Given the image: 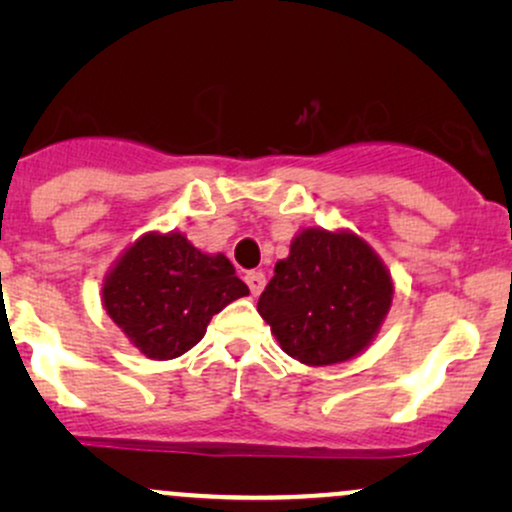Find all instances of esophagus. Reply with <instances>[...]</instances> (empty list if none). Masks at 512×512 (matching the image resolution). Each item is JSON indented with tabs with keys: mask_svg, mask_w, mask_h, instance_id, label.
<instances>
[{
	"mask_svg": "<svg viewBox=\"0 0 512 512\" xmlns=\"http://www.w3.org/2000/svg\"><path fill=\"white\" fill-rule=\"evenodd\" d=\"M245 284L250 286V293L252 296H260L264 284H267V279H264V274L260 272V269H252V272L245 274Z\"/></svg>",
	"mask_w": 512,
	"mask_h": 512,
	"instance_id": "1",
	"label": "esophagus"
}]
</instances>
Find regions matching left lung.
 Segmentation results:
<instances>
[{
	"label": "left lung",
	"mask_w": 512,
	"mask_h": 512,
	"mask_svg": "<svg viewBox=\"0 0 512 512\" xmlns=\"http://www.w3.org/2000/svg\"><path fill=\"white\" fill-rule=\"evenodd\" d=\"M392 279L373 248L349 231L305 228L257 301L286 354L332 366L373 342L392 305Z\"/></svg>",
	"instance_id": "1"
}]
</instances>
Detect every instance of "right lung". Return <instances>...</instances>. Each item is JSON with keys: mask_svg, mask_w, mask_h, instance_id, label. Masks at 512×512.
<instances>
[{"mask_svg": "<svg viewBox=\"0 0 512 512\" xmlns=\"http://www.w3.org/2000/svg\"><path fill=\"white\" fill-rule=\"evenodd\" d=\"M248 293L223 255H204L182 233H146L105 276L103 303L142 354L168 361L190 351L211 317Z\"/></svg>", "mask_w": 512, "mask_h": 512, "instance_id": "1", "label": "right lung"}]
</instances>
